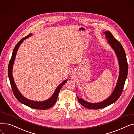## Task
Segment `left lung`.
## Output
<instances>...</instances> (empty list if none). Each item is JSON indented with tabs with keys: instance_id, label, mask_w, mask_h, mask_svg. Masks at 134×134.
<instances>
[{
	"instance_id": "obj_1",
	"label": "left lung",
	"mask_w": 134,
	"mask_h": 134,
	"mask_svg": "<svg viewBox=\"0 0 134 134\" xmlns=\"http://www.w3.org/2000/svg\"><path fill=\"white\" fill-rule=\"evenodd\" d=\"M104 34H105L109 44L114 49L117 55L119 66V77L113 92L108 98L102 102L91 103L76 96L80 104L84 107L90 109L97 110L104 108L117 101L122 94L126 77L128 75V65L123 47L120 42L113 36V35L110 31H105Z\"/></svg>"
}]
</instances>
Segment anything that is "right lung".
Segmentation results:
<instances>
[{
  "label": "right lung",
  "instance_id": "1",
  "mask_svg": "<svg viewBox=\"0 0 134 134\" xmlns=\"http://www.w3.org/2000/svg\"><path fill=\"white\" fill-rule=\"evenodd\" d=\"M31 35H32L31 34H29V35L26 36V37L21 39L20 41L18 42V43L15 46V48H14L11 58L10 60L9 63V67H8V75H9V78L10 80V82L11 83V88L13 91V93L17 98V99L21 103H22L26 106L29 107L31 108L34 109H37V110H47L48 109L51 108L52 107L53 105L56 103V101L58 99V95L62 87V86L64 85V84L67 81V80H65L63 81L62 83H61L60 85L57 87L55 90V92L52 95V96L49 98V99L43 101V102H36V101H33L31 100H29L27 99L25 97H24L22 94L20 93L19 90H18L16 83L14 81L13 78L12 76V68H13V65L14 63V61H15L16 53L18 51V49L20 46V45L22 44L23 41L28 37H29Z\"/></svg>",
  "mask_w": 134,
  "mask_h": 134
}]
</instances>
